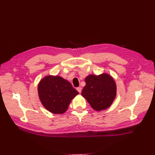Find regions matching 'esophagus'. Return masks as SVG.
Here are the masks:
<instances>
[{
    "label": "esophagus",
    "instance_id": "1",
    "mask_svg": "<svg viewBox=\"0 0 155 155\" xmlns=\"http://www.w3.org/2000/svg\"><path fill=\"white\" fill-rule=\"evenodd\" d=\"M77 91L78 92V93H81V92H82V88L81 87H78V88H77Z\"/></svg>",
    "mask_w": 155,
    "mask_h": 155
}]
</instances>
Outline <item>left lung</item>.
<instances>
[{
  "label": "left lung",
  "instance_id": "left-lung-1",
  "mask_svg": "<svg viewBox=\"0 0 155 155\" xmlns=\"http://www.w3.org/2000/svg\"><path fill=\"white\" fill-rule=\"evenodd\" d=\"M86 85L81 94L94 110L107 109L113 104L117 96V86L110 75L90 74L84 79Z\"/></svg>",
  "mask_w": 155,
  "mask_h": 155
}]
</instances>
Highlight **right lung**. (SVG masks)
I'll use <instances>...</instances> for the list:
<instances>
[{
	"label": "right lung",
	"instance_id": "right-lung-1",
	"mask_svg": "<svg viewBox=\"0 0 155 155\" xmlns=\"http://www.w3.org/2000/svg\"><path fill=\"white\" fill-rule=\"evenodd\" d=\"M38 93L46 109L54 114H63L78 92L61 77L48 75L39 82Z\"/></svg>",
	"mask_w": 155,
	"mask_h": 155
}]
</instances>
